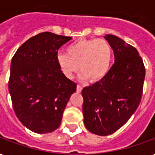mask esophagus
I'll return each instance as SVG.
<instances>
[{"instance_id":"esophagus-1","label":"esophagus","mask_w":155,"mask_h":155,"mask_svg":"<svg viewBox=\"0 0 155 155\" xmlns=\"http://www.w3.org/2000/svg\"><path fill=\"white\" fill-rule=\"evenodd\" d=\"M82 89H83V88H82V86H81V85L78 84L77 86H76V91H77V92L81 93V91H82Z\"/></svg>"}]
</instances>
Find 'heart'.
Here are the masks:
<instances>
[{
    "mask_svg": "<svg viewBox=\"0 0 155 155\" xmlns=\"http://www.w3.org/2000/svg\"><path fill=\"white\" fill-rule=\"evenodd\" d=\"M66 53L57 55V63L63 75L68 79L74 77L80 69L81 81L98 83L109 71L113 51L105 40L82 38L69 45Z\"/></svg>",
    "mask_w": 155,
    "mask_h": 155,
    "instance_id": "1",
    "label": "heart"
}]
</instances>
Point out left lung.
Wrapping results in <instances>:
<instances>
[{
  "label": "left lung",
  "mask_w": 155,
  "mask_h": 155,
  "mask_svg": "<svg viewBox=\"0 0 155 155\" xmlns=\"http://www.w3.org/2000/svg\"><path fill=\"white\" fill-rule=\"evenodd\" d=\"M115 62L103 81L84 88V122L89 131L108 136L121 128L141 100L145 67L136 48L114 35L104 36Z\"/></svg>",
  "instance_id": "1"
}]
</instances>
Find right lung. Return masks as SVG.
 <instances>
[{"label":"right lung","mask_w":155,"mask_h":155,"mask_svg":"<svg viewBox=\"0 0 155 155\" xmlns=\"http://www.w3.org/2000/svg\"><path fill=\"white\" fill-rule=\"evenodd\" d=\"M71 37L43 32L28 39L14 55L9 92L15 115L25 127L38 134L60 127L63 112L76 84L57 66L58 49Z\"/></svg>","instance_id":"right-lung-1"}]
</instances>
